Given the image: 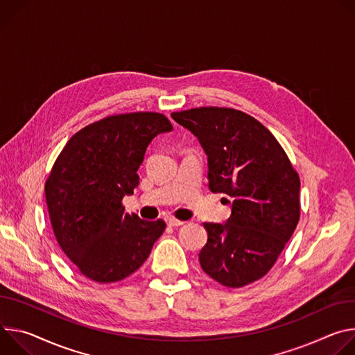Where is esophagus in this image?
Instances as JSON below:
<instances>
[{"label":"esophagus","mask_w":355,"mask_h":355,"mask_svg":"<svg viewBox=\"0 0 355 355\" xmlns=\"http://www.w3.org/2000/svg\"><path fill=\"white\" fill-rule=\"evenodd\" d=\"M166 223H168V225H172V227H178V225L184 224V221L178 220V218L173 217V216H168V217H166Z\"/></svg>","instance_id":"obj_1"}]
</instances>
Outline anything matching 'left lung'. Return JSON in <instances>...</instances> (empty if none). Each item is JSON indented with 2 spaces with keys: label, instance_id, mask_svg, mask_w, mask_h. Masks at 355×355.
Masks as SVG:
<instances>
[{
  "label": "left lung",
  "instance_id": "left-lung-1",
  "mask_svg": "<svg viewBox=\"0 0 355 355\" xmlns=\"http://www.w3.org/2000/svg\"><path fill=\"white\" fill-rule=\"evenodd\" d=\"M172 118L206 150L210 190L232 198L225 224H203L209 234L199 254L203 270L228 288L261 279L299 223L297 172L272 132L240 110L199 107Z\"/></svg>",
  "mask_w": 355,
  "mask_h": 355
}]
</instances>
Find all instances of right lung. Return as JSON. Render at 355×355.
Returning a JSON list of instances; mask_svg holds the SVG:
<instances>
[{"mask_svg": "<svg viewBox=\"0 0 355 355\" xmlns=\"http://www.w3.org/2000/svg\"><path fill=\"white\" fill-rule=\"evenodd\" d=\"M159 112L108 115L64 145L45 182L55 237L86 278L123 281L149 257L165 221L125 213L123 198L139 184L137 173L149 142L172 131Z\"/></svg>", "mask_w": 355, "mask_h": 355, "instance_id": "right-lung-1", "label": "right lung"}]
</instances>
